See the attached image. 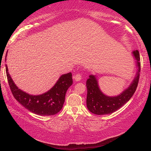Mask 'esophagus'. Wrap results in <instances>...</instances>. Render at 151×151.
<instances>
[{
  "instance_id": "esophagus-1",
  "label": "esophagus",
  "mask_w": 151,
  "mask_h": 151,
  "mask_svg": "<svg viewBox=\"0 0 151 151\" xmlns=\"http://www.w3.org/2000/svg\"><path fill=\"white\" fill-rule=\"evenodd\" d=\"M74 78H75L76 81H80L82 78V76H81V74H77V75H76L75 76V77Z\"/></svg>"
}]
</instances>
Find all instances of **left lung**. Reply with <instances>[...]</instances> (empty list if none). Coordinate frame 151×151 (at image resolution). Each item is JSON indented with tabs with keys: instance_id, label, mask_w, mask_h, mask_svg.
Returning a JSON list of instances; mask_svg holds the SVG:
<instances>
[{
	"instance_id": "8db88e82",
	"label": "left lung",
	"mask_w": 151,
	"mask_h": 151,
	"mask_svg": "<svg viewBox=\"0 0 151 151\" xmlns=\"http://www.w3.org/2000/svg\"><path fill=\"white\" fill-rule=\"evenodd\" d=\"M137 60L138 67L136 76L128 88L116 96H108L104 94L99 87L98 81L95 76L90 75L86 81L87 96L86 106L92 113L102 115L111 114L127 103L133 95L139 83L140 72V55L137 50L132 52Z\"/></svg>"
}]
</instances>
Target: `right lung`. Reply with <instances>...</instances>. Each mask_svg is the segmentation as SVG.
Segmentation results:
<instances>
[{"label":"right lung","mask_w":151,"mask_h":151,"mask_svg":"<svg viewBox=\"0 0 151 151\" xmlns=\"http://www.w3.org/2000/svg\"><path fill=\"white\" fill-rule=\"evenodd\" d=\"M6 73L14 99L27 110L38 115L50 116L58 113L63 106L66 91L73 84L72 73L65 74L47 93L40 95H30L16 86L9 75L6 65Z\"/></svg>","instance_id":"obj_1"}]
</instances>
